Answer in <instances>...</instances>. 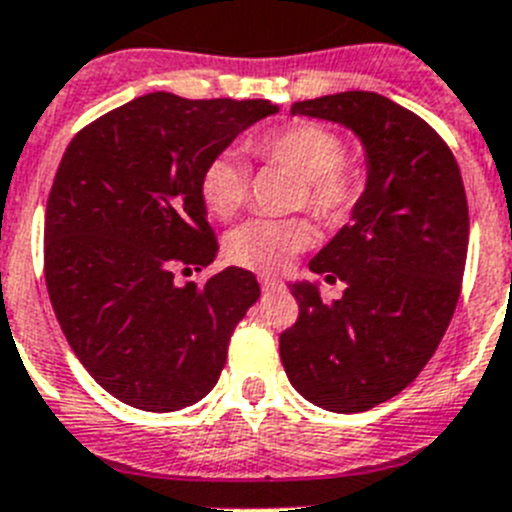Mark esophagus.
Listing matches in <instances>:
<instances>
[{
    "mask_svg": "<svg viewBox=\"0 0 512 512\" xmlns=\"http://www.w3.org/2000/svg\"><path fill=\"white\" fill-rule=\"evenodd\" d=\"M259 284H261V289H264V292H269V289H279V287H282V279H279V277H269V274H261Z\"/></svg>",
    "mask_w": 512,
    "mask_h": 512,
    "instance_id": "obj_1",
    "label": "esophagus"
}]
</instances>
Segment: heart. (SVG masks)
<instances>
[{"instance_id": "heart-1", "label": "heart", "mask_w": 512, "mask_h": 512, "mask_svg": "<svg viewBox=\"0 0 512 512\" xmlns=\"http://www.w3.org/2000/svg\"><path fill=\"white\" fill-rule=\"evenodd\" d=\"M246 153L264 166L300 176L295 207L338 223L351 215L366 189V166L346 156V143L323 122H292L246 140ZM251 192V171L233 153H220L200 176V197L217 220H230L243 210ZM312 243V230L300 217L289 220H248L225 238L230 264L251 271H279L292 256Z\"/></svg>"}]
</instances>
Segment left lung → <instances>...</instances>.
I'll list each match as a JSON object with an SVG mask.
<instances>
[{
  "instance_id": "obj_1",
  "label": "left lung",
  "mask_w": 512,
  "mask_h": 512,
  "mask_svg": "<svg viewBox=\"0 0 512 512\" xmlns=\"http://www.w3.org/2000/svg\"><path fill=\"white\" fill-rule=\"evenodd\" d=\"M292 115L354 130L369 176L351 223L310 261L346 284L343 297L325 305L315 284H289L300 315L279 336V354L305 400L364 413L400 395L449 328L467 264V194L446 140L382 94L305 99Z\"/></svg>"
}]
</instances>
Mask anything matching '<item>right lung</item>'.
Listing matches in <instances>:
<instances>
[{"mask_svg":"<svg viewBox=\"0 0 512 512\" xmlns=\"http://www.w3.org/2000/svg\"><path fill=\"white\" fill-rule=\"evenodd\" d=\"M279 107L266 99L153 92L81 128L45 207V284L63 336L94 382L125 405L171 413L200 402L259 300L251 271H202L217 241L200 176L235 135Z\"/></svg>","mask_w":512,"mask_h":512,"instance_id":"add662e5","label":"right lung"}]
</instances>
